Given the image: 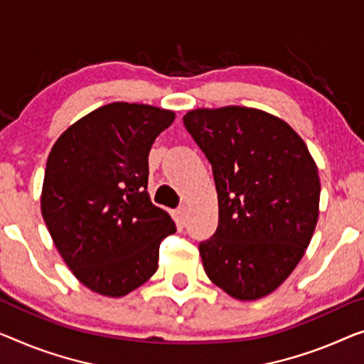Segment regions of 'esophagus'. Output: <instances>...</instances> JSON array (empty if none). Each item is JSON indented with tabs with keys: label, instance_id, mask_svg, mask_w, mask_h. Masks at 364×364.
I'll return each mask as SVG.
<instances>
[{
	"label": "esophagus",
	"instance_id": "34e87169",
	"mask_svg": "<svg viewBox=\"0 0 364 364\" xmlns=\"http://www.w3.org/2000/svg\"><path fill=\"white\" fill-rule=\"evenodd\" d=\"M176 217H178V220L181 222V224H184V222L188 220V209L184 208V205H181V208H178L176 209Z\"/></svg>",
	"mask_w": 364,
	"mask_h": 364
}]
</instances>
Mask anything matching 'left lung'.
<instances>
[{
    "label": "left lung",
    "mask_w": 364,
    "mask_h": 364,
    "mask_svg": "<svg viewBox=\"0 0 364 364\" xmlns=\"http://www.w3.org/2000/svg\"><path fill=\"white\" fill-rule=\"evenodd\" d=\"M183 124L213 166L219 200L217 230L199 243L205 274L235 299L268 296L316 230V161L291 126L253 107L194 109Z\"/></svg>",
    "instance_id": "8db88e82"
}]
</instances>
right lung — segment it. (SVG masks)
I'll return each mask as SVG.
<instances>
[{
  "label": "right lung",
  "mask_w": 364,
  "mask_h": 364,
  "mask_svg": "<svg viewBox=\"0 0 364 364\" xmlns=\"http://www.w3.org/2000/svg\"><path fill=\"white\" fill-rule=\"evenodd\" d=\"M175 112L111 102L58 137L47 159L41 208L58 253L97 294L121 297L159 268L176 225L147 193L149 154Z\"/></svg>",
  "instance_id": "right-lung-1"
}]
</instances>
